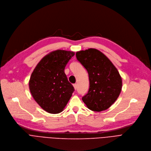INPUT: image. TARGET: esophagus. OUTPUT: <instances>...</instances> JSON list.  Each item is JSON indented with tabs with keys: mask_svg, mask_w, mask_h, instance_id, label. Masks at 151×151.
Returning <instances> with one entry per match:
<instances>
[{
	"mask_svg": "<svg viewBox=\"0 0 151 151\" xmlns=\"http://www.w3.org/2000/svg\"><path fill=\"white\" fill-rule=\"evenodd\" d=\"M73 86H74V89H75V90H77V84H76V83H74V84H73Z\"/></svg>",
	"mask_w": 151,
	"mask_h": 151,
	"instance_id": "34e87169",
	"label": "esophagus"
}]
</instances>
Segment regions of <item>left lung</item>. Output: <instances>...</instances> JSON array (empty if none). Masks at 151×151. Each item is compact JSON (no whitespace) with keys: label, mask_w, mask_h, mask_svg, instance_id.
<instances>
[{"label":"left lung","mask_w":151,"mask_h":151,"mask_svg":"<svg viewBox=\"0 0 151 151\" xmlns=\"http://www.w3.org/2000/svg\"><path fill=\"white\" fill-rule=\"evenodd\" d=\"M76 58L89 76V90L82 101L93 111L108 109L122 90V81L119 71L106 56L95 48L77 52Z\"/></svg>","instance_id":"obj_1"}]
</instances>
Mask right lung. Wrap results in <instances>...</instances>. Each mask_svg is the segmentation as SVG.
Listing matches in <instances>:
<instances>
[{"label":"right lung","mask_w":151,"mask_h":151,"mask_svg":"<svg viewBox=\"0 0 151 151\" xmlns=\"http://www.w3.org/2000/svg\"><path fill=\"white\" fill-rule=\"evenodd\" d=\"M74 52L58 50L45 56L30 77L29 87L34 100L50 114H58L65 107L74 88L64 69Z\"/></svg>","instance_id":"1"}]
</instances>
